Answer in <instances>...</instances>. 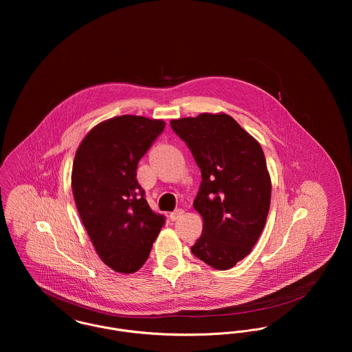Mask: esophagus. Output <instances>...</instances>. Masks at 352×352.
<instances>
[{"label": "esophagus", "instance_id": "obj_1", "mask_svg": "<svg viewBox=\"0 0 352 352\" xmlns=\"http://www.w3.org/2000/svg\"><path fill=\"white\" fill-rule=\"evenodd\" d=\"M183 214H184V210L177 208V210H175L173 212H170L169 218H170V221H177L179 218H182V215H183Z\"/></svg>", "mask_w": 352, "mask_h": 352}]
</instances>
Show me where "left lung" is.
<instances>
[{
    "instance_id": "8db88e82",
    "label": "left lung",
    "mask_w": 352,
    "mask_h": 352,
    "mask_svg": "<svg viewBox=\"0 0 352 352\" xmlns=\"http://www.w3.org/2000/svg\"><path fill=\"white\" fill-rule=\"evenodd\" d=\"M201 169L194 207L203 218L192 253L217 270L250 254L265 225L271 179L258 142L226 113L170 120Z\"/></svg>"
}]
</instances>
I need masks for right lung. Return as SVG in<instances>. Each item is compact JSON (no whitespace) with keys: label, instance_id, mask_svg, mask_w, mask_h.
Wrapping results in <instances>:
<instances>
[{"label":"right lung","instance_id":"obj_1","mask_svg":"<svg viewBox=\"0 0 352 352\" xmlns=\"http://www.w3.org/2000/svg\"><path fill=\"white\" fill-rule=\"evenodd\" d=\"M164 129L162 120L116 116L94 127L76 153L74 201L95 250L113 271H138L164 225L137 180L140 160Z\"/></svg>","mask_w":352,"mask_h":352}]
</instances>
